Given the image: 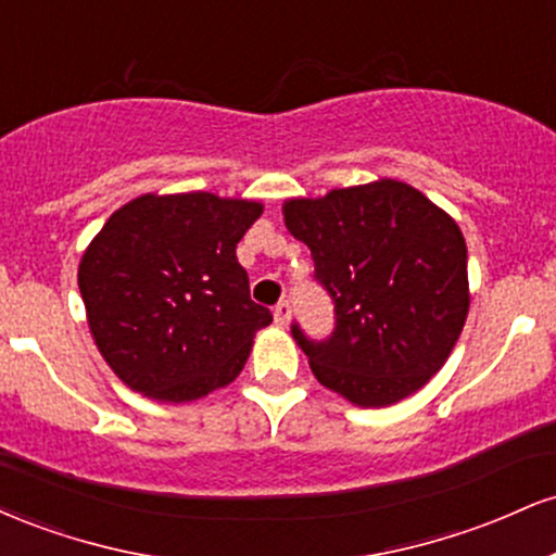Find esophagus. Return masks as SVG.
Wrapping results in <instances>:
<instances>
[{
    "label": "esophagus",
    "mask_w": 556,
    "mask_h": 556,
    "mask_svg": "<svg viewBox=\"0 0 556 556\" xmlns=\"http://www.w3.org/2000/svg\"><path fill=\"white\" fill-rule=\"evenodd\" d=\"M290 314H292V305L287 303V300H279V303L274 305V321H277L279 327H287V324H290Z\"/></svg>",
    "instance_id": "esophagus-1"
}]
</instances>
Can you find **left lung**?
<instances>
[{
	"mask_svg": "<svg viewBox=\"0 0 556 556\" xmlns=\"http://www.w3.org/2000/svg\"><path fill=\"white\" fill-rule=\"evenodd\" d=\"M292 238L311 248L334 329L292 337L311 371L361 407L410 397L450 358L468 316V248L452 216L410 185L379 180L285 203Z\"/></svg>",
	"mask_w": 556,
	"mask_h": 556,
	"instance_id": "obj_1",
	"label": "left lung"
}]
</instances>
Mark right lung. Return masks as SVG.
Listing matches in <instances>:
<instances>
[{
    "label": "right lung",
    "instance_id": "add662e5",
    "mask_svg": "<svg viewBox=\"0 0 556 556\" xmlns=\"http://www.w3.org/2000/svg\"><path fill=\"white\" fill-rule=\"evenodd\" d=\"M261 212L256 201L177 193L140 195L106 219L78 285L96 348L127 387L190 402L242 371L253 334L271 324L235 253Z\"/></svg>",
    "mask_w": 556,
    "mask_h": 556
}]
</instances>
